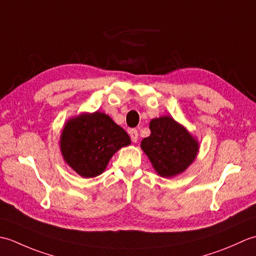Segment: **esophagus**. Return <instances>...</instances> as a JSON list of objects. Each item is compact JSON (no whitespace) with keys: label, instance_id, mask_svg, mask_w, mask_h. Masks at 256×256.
I'll return each instance as SVG.
<instances>
[{"label":"esophagus","instance_id":"34e87169","mask_svg":"<svg viewBox=\"0 0 256 256\" xmlns=\"http://www.w3.org/2000/svg\"><path fill=\"white\" fill-rule=\"evenodd\" d=\"M128 135H130V138H131L132 142H134V143L138 142V130L136 128H130L128 130Z\"/></svg>","mask_w":256,"mask_h":256}]
</instances>
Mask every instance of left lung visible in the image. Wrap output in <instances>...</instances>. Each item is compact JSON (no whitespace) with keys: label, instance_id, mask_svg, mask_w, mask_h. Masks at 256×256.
<instances>
[{"label":"left lung","instance_id":"obj_1","mask_svg":"<svg viewBox=\"0 0 256 256\" xmlns=\"http://www.w3.org/2000/svg\"><path fill=\"white\" fill-rule=\"evenodd\" d=\"M150 128L152 133L142 140L140 148L155 170L162 177L182 172L197 156V140L170 116L152 120Z\"/></svg>","mask_w":256,"mask_h":256}]
</instances>
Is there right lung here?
<instances>
[{
	"label": "right lung",
	"mask_w": 256,
	"mask_h": 256,
	"mask_svg": "<svg viewBox=\"0 0 256 256\" xmlns=\"http://www.w3.org/2000/svg\"><path fill=\"white\" fill-rule=\"evenodd\" d=\"M130 143L126 132L98 111L69 120L60 138L64 160L84 178L99 176L113 154Z\"/></svg>",
	"instance_id": "1"
}]
</instances>
